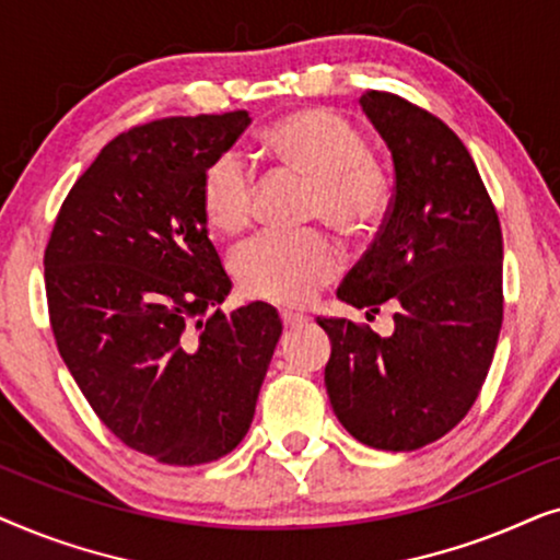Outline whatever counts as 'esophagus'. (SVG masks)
<instances>
[{"mask_svg": "<svg viewBox=\"0 0 560 560\" xmlns=\"http://www.w3.org/2000/svg\"><path fill=\"white\" fill-rule=\"evenodd\" d=\"M280 318H282V326H285V328H295V326H301V324H305V320H308L303 316V313H290V311H282Z\"/></svg>", "mask_w": 560, "mask_h": 560, "instance_id": "obj_1", "label": "esophagus"}]
</instances>
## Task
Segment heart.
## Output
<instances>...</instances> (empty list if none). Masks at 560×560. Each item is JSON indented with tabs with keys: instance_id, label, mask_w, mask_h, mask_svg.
Wrapping results in <instances>:
<instances>
[{
	"instance_id": "1",
	"label": "heart",
	"mask_w": 560,
	"mask_h": 560,
	"mask_svg": "<svg viewBox=\"0 0 560 560\" xmlns=\"http://www.w3.org/2000/svg\"><path fill=\"white\" fill-rule=\"evenodd\" d=\"M265 144L282 165L313 180L308 219L343 234L374 232L389 211V183L359 129L328 109L275 121ZM201 209L221 234H240L257 209V175L236 150L219 152L201 175ZM343 270L339 242L326 232L262 234L232 255L244 293L275 305H305Z\"/></svg>"
}]
</instances>
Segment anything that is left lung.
Returning a JSON list of instances; mask_svg holds the SVG:
<instances>
[{"mask_svg": "<svg viewBox=\"0 0 560 560\" xmlns=\"http://www.w3.org/2000/svg\"><path fill=\"white\" fill-rule=\"evenodd\" d=\"M362 106L395 163V194L372 247L336 290L395 311V334L318 318L331 339L326 393L341 425L382 451H416L477 402L502 328V226L466 144L446 121L389 91Z\"/></svg>", "mask_w": 560, "mask_h": 560, "instance_id": "8db88e82", "label": "left lung"}]
</instances>
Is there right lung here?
I'll return each instance as SVG.
<instances>
[{"instance_id":"add662e5","label":"right lung","mask_w":560,"mask_h":560,"mask_svg":"<svg viewBox=\"0 0 560 560\" xmlns=\"http://www.w3.org/2000/svg\"><path fill=\"white\" fill-rule=\"evenodd\" d=\"M247 112L167 117L114 137L68 190L45 247L56 347L98 420L144 456L209 464L236 448L282 334L278 311L224 313L201 175Z\"/></svg>"}]
</instances>
